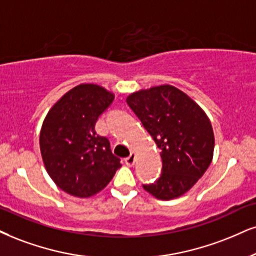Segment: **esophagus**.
<instances>
[{
    "label": "esophagus",
    "instance_id": "34e87169",
    "mask_svg": "<svg viewBox=\"0 0 256 256\" xmlns=\"http://www.w3.org/2000/svg\"><path fill=\"white\" fill-rule=\"evenodd\" d=\"M124 162H126V165H127V166H134V164H135V154L134 153H130V156H127L124 159Z\"/></svg>",
    "mask_w": 256,
    "mask_h": 256
}]
</instances>
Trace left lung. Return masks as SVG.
<instances>
[{"label": "left lung", "instance_id": "8db88e82", "mask_svg": "<svg viewBox=\"0 0 256 256\" xmlns=\"http://www.w3.org/2000/svg\"><path fill=\"white\" fill-rule=\"evenodd\" d=\"M127 103L162 150V176L144 188L162 200L180 197L212 160L215 138L209 118L188 94L167 84L132 94Z\"/></svg>", "mask_w": 256, "mask_h": 256}]
</instances>
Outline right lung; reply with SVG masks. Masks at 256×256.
I'll return each mask as SVG.
<instances>
[{"label":"right lung","mask_w":256,"mask_h":256,"mask_svg":"<svg viewBox=\"0 0 256 256\" xmlns=\"http://www.w3.org/2000/svg\"><path fill=\"white\" fill-rule=\"evenodd\" d=\"M114 94L96 84H80L66 92L47 114L40 132L46 171L68 194L88 198L102 191L121 167L110 142L94 130Z\"/></svg>","instance_id":"right-lung-1"}]
</instances>
